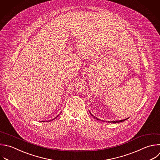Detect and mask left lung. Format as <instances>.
Instances as JSON below:
<instances>
[{"label": "left lung", "instance_id": "8db88e82", "mask_svg": "<svg viewBox=\"0 0 160 160\" xmlns=\"http://www.w3.org/2000/svg\"><path fill=\"white\" fill-rule=\"evenodd\" d=\"M91 115L93 116V115L91 114ZM94 118H96V117H94ZM97 119H98V118H96ZM126 119H123V120H119V121H109L110 122H113V123H118V122H122V121H124ZM98 120H100V119H98Z\"/></svg>", "mask_w": 160, "mask_h": 160}]
</instances>
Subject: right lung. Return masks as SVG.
I'll return each instance as SVG.
<instances>
[{
    "instance_id": "1",
    "label": "right lung",
    "mask_w": 160,
    "mask_h": 160,
    "mask_svg": "<svg viewBox=\"0 0 160 160\" xmlns=\"http://www.w3.org/2000/svg\"><path fill=\"white\" fill-rule=\"evenodd\" d=\"M58 116H59V115H58ZM58 116L56 118H58ZM54 119H52V120H54ZM52 120H49V121H51ZM43 122H44V121H43Z\"/></svg>"
}]
</instances>
